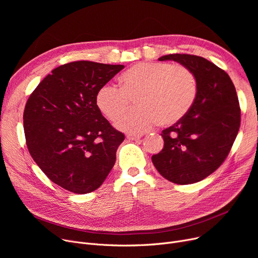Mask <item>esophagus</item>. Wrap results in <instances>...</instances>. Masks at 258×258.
<instances>
[{"label": "esophagus", "instance_id": "esophagus-1", "mask_svg": "<svg viewBox=\"0 0 258 258\" xmlns=\"http://www.w3.org/2000/svg\"><path fill=\"white\" fill-rule=\"evenodd\" d=\"M126 138L128 140H139L141 138V135H134V134H128Z\"/></svg>", "mask_w": 258, "mask_h": 258}]
</instances>
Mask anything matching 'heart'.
<instances>
[{
    "mask_svg": "<svg viewBox=\"0 0 258 258\" xmlns=\"http://www.w3.org/2000/svg\"><path fill=\"white\" fill-rule=\"evenodd\" d=\"M198 94L197 79L184 66L168 62H140L120 77V88L101 87L96 95L99 111L115 121L135 98L138 107L116 122L128 133H143L159 122L161 125L177 123L190 111Z\"/></svg>",
    "mask_w": 258,
    "mask_h": 258,
    "instance_id": "obj_1",
    "label": "heart"
}]
</instances>
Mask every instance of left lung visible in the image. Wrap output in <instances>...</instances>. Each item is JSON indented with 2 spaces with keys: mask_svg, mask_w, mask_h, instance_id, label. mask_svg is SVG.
<instances>
[{
  "mask_svg": "<svg viewBox=\"0 0 258 258\" xmlns=\"http://www.w3.org/2000/svg\"><path fill=\"white\" fill-rule=\"evenodd\" d=\"M190 70L198 85L196 101L186 116L161 136L164 147L152 157L156 169L166 180L187 185L207 178L227 158L240 125V108L231 78L204 57L169 54Z\"/></svg>",
  "mask_w": 258,
  "mask_h": 258,
  "instance_id": "left-lung-1",
  "label": "left lung"
}]
</instances>
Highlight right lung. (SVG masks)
I'll use <instances>...</instances> for the list:
<instances>
[{
	"label": "right lung",
	"instance_id": "1",
	"mask_svg": "<svg viewBox=\"0 0 258 258\" xmlns=\"http://www.w3.org/2000/svg\"><path fill=\"white\" fill-rule=\"evenodd\" d=\"M123 68L88 60L59 66L27 100L28 151L52 182L71 192L96 190L115 164L124 135L102 116L96 95Z\"/></svg>",
	"mask_w": 258,
	"mask_h": 258
}]
</instances>
